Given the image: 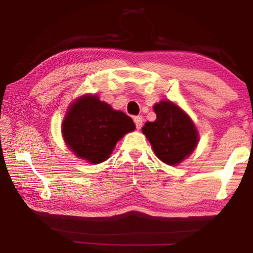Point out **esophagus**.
Segmentation results:
<instances>
[{"instance_id":"obj_1","label":"esophagus","mask_w":253,"mask_h":253,"mask_svg":"<svg viewBox=\"0 0 253 253\" xmlns=\"http://www.w3.org/2000/svg\"><path fill=\"white\" fill-rule=\"evenodd\" d=\"M134 123H135L137 129H140V128H142V126H143V117L142 116H136L134 118Z\"/></svg>"}]
</instances>
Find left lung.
I'll return each instance as SVG.
<instances>
[{
  "label": "left lung",
  "mask_w": 253,
  "mask_h": 253,
  "mask_svg": "<svg viewBox=\"0 0 253 253\" xmlns=\"http://www.w3.org/2000/svg\"><path fill=\"white\" fill-rule=\"evenodd\" d=\"M155 122H147L143 132L151 143L156 156L168 165H176L194 151L198 131L182 109L170 101L154 106Z\"/></svg>",
  "instance_id": "1"
}]
</instances>
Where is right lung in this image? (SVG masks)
Here are the masks:
<instances>
[{
	"label": "right lung",
	"instance_id": "1",
	"mask_svg": "<svg viewBox=\"0 0 253 253\" xmlns=\"http://www.w3.org/2000/svg\"><path fill=\"white\" fill-rule=\"evenodd\" d=\"M135 129L132 119L96 96H84L70 106L62 134L72 152L91 164L106 161L115 145Z\"/></svg>",
	"mask_w": 253,
	"mask_h": 253
}]
</instances>
